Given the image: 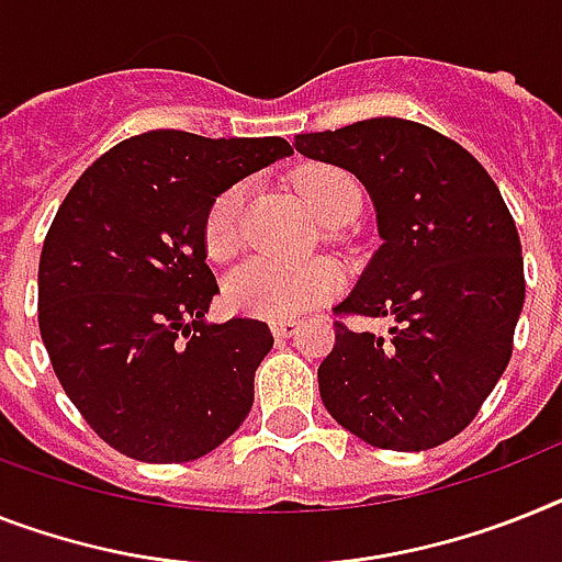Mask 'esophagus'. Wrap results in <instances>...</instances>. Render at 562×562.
Returning a JSON list of instances; mask_svg holds the SVG:
<instances>
[{
	"instance_id": "obj_1",
	"label": "esophagus",
	"mask_w": 562,
	"mask_h": 562,
	"mask_svg": "<svg viewBox=\"0 0 562 562\" xmlns=\"http://www.w3.org/2000/svg\"><path fill=\"white\" fill-rule=\"evenodd\" d=\"M271 334L277 339L294 337V334H296V323H294V319H273V323H271Z\"/></svg>"
}]
</instances>
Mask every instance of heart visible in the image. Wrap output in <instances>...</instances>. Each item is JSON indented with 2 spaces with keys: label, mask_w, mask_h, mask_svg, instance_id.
<instances>
[{
  "label": "heart",
  "mask_w": 562,
  "mask_h": 562,
  "mask_svg": "<svg viewBox=\"0 0 562 562\" xmlns=\"http://www.w3.org/2000/svg\"><path fill=\"white\" fill-rule=\"evenodd\" d=\"M296 191L311 214L328 223L339 211L360 202V188L351 173L334 165H308L294 177ZM245 186H231L211 202L205 216V248L214 259H225L239 245V214H243ZM339 271L325 259L308 262H277V259H251L231 273L225 282V300L245 317L291 319L337 294Z\"/></svg>",
  "instance_id": "heart-1"
}]
</instances>
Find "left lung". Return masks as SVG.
Segmentation results:
<instances>
[{
  "instance_id": "left-lung-1",
  "label": "left lung",
  "mask_w": 562,
  "mask_h": 562,
  "mask_svg": "<svg viewBox=\"0 0 562 562\" xmlns=\"http://www.w3.org/2000/svg\"><path fill=\"white\" fill-rule=\"evenodd\" d=\"M294 148L351 171L374 202L383 243L337 311L394 319L385 337L334 323L323 405L376 449H434L469 426L512 357L526 280L506 202L469 150L419 122L376 116Z\"/></svg>"
}]
</instances>
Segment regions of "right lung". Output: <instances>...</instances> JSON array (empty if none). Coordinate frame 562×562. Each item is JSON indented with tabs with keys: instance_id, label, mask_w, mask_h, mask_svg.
<instances>
[{
	"instance_id": "1",
	"label": "right lung",
	"mask_w": 562,
	"mask_h": 562,
	"mask_svg": "<svg viewBox=\"0 0 562 562\" xmlns=\"http://www.w3.org/2000/svg\"><path fill=\"white\" fill-rule=\"evenodd\" d=\"M294 150L280 136L148 131L77 179L40 257V331L85 423L143 463L214 451L254 405L273 337L259 319L209 323L211 202Z\"/></svg>"
}]
</instances>
